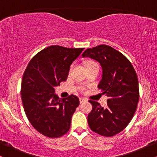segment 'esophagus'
<instances>
[{
    "instance_id": "esophagus-1",
    "label": "esophagus",
    "mask_w": 157,
    "mask_h": 157,
    "mask_svg": "<svg viewBox=\"0 0 157 157\" xmlns=\"http://www.w3.org/2000/svg\"><path fill=\"white\" fill-rule=\"evenodd\" d=\"M86 101V100L85 98H83V97H80V104L81 103H83V102H85Z\"/></svg>"
}]
</instances>
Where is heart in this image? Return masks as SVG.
<instances>
[{
	"label": "heart",
	"mask_w": 157,
	"mask_h": 157,
	"mask_svg": "<svg viewBox=\"0 0 157 157\" xmlns=\"http://www.w3.org/2000/svg\"><path fill=\"white\" fill-rule=\"evenodd\" d=\"M94 63V62H89V63ZM89 63H88V64H89Z\"/></svg>",
	"instance_id": "heart-1"
}]
</instances>
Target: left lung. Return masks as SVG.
Instances as JSON below:
<instances>
[{
  "label": "left lung",
  "mask_w": 157,
  "mask_h": 157,
  "mask_svg": "<svg viewBox=\"0 0 157 157\" xmlns=\"http://www.w3.org/2000/svg\"><path fill=\"white\" fill-rule=\"evenodd\" d=\"M82 56L94 59L101 65L102 75L98 88L109 97L106 107L89 100L93 107L88 123L94 132L113 136L127 127L136 111L140 98L137 75L128 59L107 45L88 48Z\"/></svg>",
  "instance_id": "1"
}]
</instances>
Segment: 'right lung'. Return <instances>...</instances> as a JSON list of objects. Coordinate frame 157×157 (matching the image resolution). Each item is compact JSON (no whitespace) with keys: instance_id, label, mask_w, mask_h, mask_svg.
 <instances>
[{"instance_id":"right-lung-1","label":"right lung","mask_w":157,"mask_h":157,"mask_svg":"<svg viewBox=\"0 0 157 157\" xmlns=\"http://www.w3.org/2000/svg\"><path fill=\"white\" fill-rule=\"evenodd\" d=\"M83 49L50 46L36 54L25 70L21 89L23 109L44 136L57 138L69 130L80 100L73 94L61 100L54 94L55 87L66 80L70 66Z\"/></svg>"}]
</instances>
